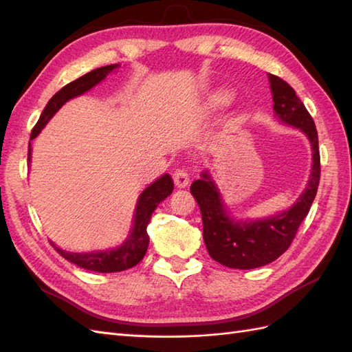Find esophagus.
I'll list each match as a JSON object with an SVG mask.
<instances>
[{
	"mask_svg": "<svg viewBox=\"0 0 352 352\" xmlns=\"http://www.w3.org/2000/svg\"><path fill=\"white\" fill-rule=\"evenodd\" d=\"M174 183L178 189H184L188 188L189 183H190V178H189V174L183 169H177L174 172Z\"/></svg>",
	"mask_w": 352,
	"mask_h": 352,
	"instance_id": "1",
	"label": "esophagus"
}]
</instances>
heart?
I'll return each mask as SVG.
<instances>
[{"instance_id":"obj_1","label":"heart","mask_w":352,"mask_h":352,"mask_svg":"<svg viewBox=\"0 0 352 352\" xmlns=\"http://www.w3.org/2000/svg\"><path fill=\"white\" fill-rule=\"evenodd\" d=\"M227 95L226 94H218V95H214L213 96V100H212V106H221V104H223V102H227Z\"/></svg>"}]
</instances>
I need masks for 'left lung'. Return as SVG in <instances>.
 <instances>
[{"label": "left lung", "instance_id": "left-lung-1", "mask_svg": "<svg viewBox=\"0 0 352 352\" xmlns=\"http://www.w3.org/2000/svg\"><path fill=\"white\" fill-rule=\"evenodd\" d=\"M274 111L281 122L300 129L313 149V166L307 188L289 210L266 219L234 221L227 212L219 189L208 170L193 182L190 192L203 216V237L207 251L218 263L233 269L265 266L286 252L316 197L320 178L318 131L313 118L294 89L280 77L269 74Z\"/></svg>", "mask_w": 352, "mask_h": 352}]
</instances>
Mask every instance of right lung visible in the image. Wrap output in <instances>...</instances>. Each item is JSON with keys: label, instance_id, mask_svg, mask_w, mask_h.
<instances>
[{"label": "right lung", "instance_id": "obj_1", "mask_svg": "<svg viewBox=\"0 0 352 352\" xmlns=\"http://www.w3.org/2000/svg\"><path fill=\"white\" fill-rule=\"evenodd\" d=\"M118 66L119 65L102 66V68L87 72L83 77L74 80L69 85L62 87L60 91L48 101L47 107L43 109L39 121H37L32 131L30 140H33L37 134L42 131L43 126L47 125V122L54 116L56 111L60 109L66 101L87 92L89 89H92L94 86L98 85L100 81L106 78L107 74L116 69ZM30 160H32V144L28 145V162ZM172 190H174V182H172L170 175L164 174L160 178H157L151 186H148V188L140 193L136 204V212H134V222L130 231V236L126 237V241L121 246H118V248L94 252H68L57 248L54 243L52 245H54V248L62 257L69 260L71 263L80 267L89 269V271L102 274L121 272L125 271V269L136 266L139 261L144 258L148 250L149 236L146 233V227L149 219H151V214L155 210V207L159 206L164 198L170 195Z\"/></svg>", "mask_w": 352, "mask_h": 352}]
</instances>
